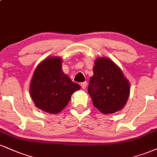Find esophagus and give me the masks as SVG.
<instances>
[{
    "instance_id": "obj_1",
    "label": "esophagus",
    "mask_w": 157,
    "mask_h": 157,
    "mask_svg": "<svg viewBox=\"0 0 157 157\" xmlns=\"http://www.w3.org/2000/svg\"><path fill=\"white\" fill-rule=\"evenodd\" d=\"M87 85H88L87 84V82H83L80 84V86H81V87H82V89H86V87H87Z\"/></svg>"
}]
</instances>
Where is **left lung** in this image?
I'll return each instance as SVG.
<instances>
[{
	"mask_svg": "<svg viewBox=\"0 0 157 157\" xmlns=\"http://www.w3.org/2000/svg\"><path fill=\"white\" fill-rule=\"evenodd\" d=\"M94 75L88 92L94 107L103 114H112L124 108L129 97V82L121 69L107 57L94 61Z\"/></svg>",
	"mask_w": 157,
	"mask_h": 157,
	"instance_id": "obj_1",
	"label": "left lung"
}]
</instances>
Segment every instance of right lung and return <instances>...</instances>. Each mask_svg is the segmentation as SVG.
Here are the masks:
<instances>
[{
    "instance_id": "right-lung-1",
    "label": "right lung",
    "mask_w": 157,
    "mask_h": 157,
    "mask_svg": "<svg viewBox=\"0 0 157 157\" xmlns=\"http://www.w3.org/2000/svg\"><path fill=\"white\" fill-rule=\"evenodd\" d=\"M80 88L63 73L61 58L50 56L38 64L29 90L36 107L57 114L67 107L74 92Z\"/></svg>"
}]
</instances>
